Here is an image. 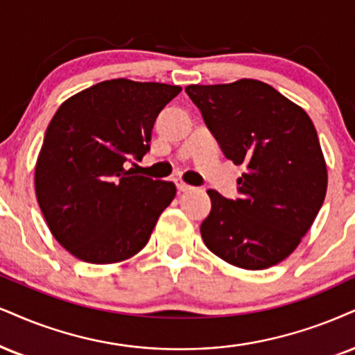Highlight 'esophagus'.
<instances>
[{"label": "esophagus", "mask_w": 355, "mask_h": 355, "mask_svg": "<svg viewBox=\"0 0 355 355\" xmlns=\"http://www.w3.org/2000/svg\"><path fill=\"white\" fill-rule=\"evenodd\" d=\"M192 189H194V187L189 186V184H186V182H178V191L179 192H189Z\"/></svg>", "instance_id": "34e87169"}]
</instances>
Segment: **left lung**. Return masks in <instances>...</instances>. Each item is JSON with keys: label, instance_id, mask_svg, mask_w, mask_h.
Returning a JSON list of instances; mask_svg holds the SVG:
<instances>
[{"label": "left lung", "instance_id": "obj_1", "mask_svg": "<svg viewBox=\"0 0 355 355\" xmlns=\"http://www.w3.org/2000/svg\"><path fill=\"white\" fill-rule=\"evenodd\" d=\"M186 94L227 159L245 166L239 199L207 191L212 207L200 224L205 247L239 268L279 263L298 247L326 198V161L311 118L253 78L189 85Z\"/></svg>", "mask_w": 355, "mask_h": 355}]
</instances>
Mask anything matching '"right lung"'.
Wrapping results in <instances>:
<instances>
[{
  "label": "right lung",
  "mask_w": 355,
  "mask_h": 355,
  "mask_svg": "<svg viewBox=\"0 0 355 355\" xmlns=\"http://www.w3.org/2000/svg\"><path fill=\"white\" fill-rule=\"evenodd\" d=\"M182 89L113 78L72 95L46 130L34 186L47 227L69 253L95 265L141 250L176 186L125 169L150 151L157 115Z\"/></svg>",
  "instance_id": "right-lung-1"
}]
</instances>
